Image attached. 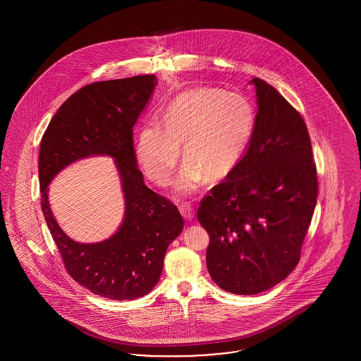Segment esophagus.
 <instances>
[{
    "mask_svg": "<svg viewBox=\"0 0 361 361\" xmlns=\"http://www.w3.org/2000/svg\"><path fill=\"white\" fill-rule=\"evenodd\" d=\"M178 209H180L184 219H187V221L193 219V208L189 204H183V206L178 207Z\"/></svg>",
    "mask_w": 361,
    "mask_h": 361,
    "instance_id": "obj_1",
    "label": "esophagus"
}]
</instances>
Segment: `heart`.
<instances>
[{
  "label": "heart",
  "mask_w": 361,
  "mask_h": 361,
  "mask_svg": "<svg viewBox=\"0 0 361 361\" xmlns=\"http://www.w3.org/2000/svg\"><path fill=\"white\" fill-rule=\"evenodd\" d=\"M255 126L256 111L245 96L216 87H195L165 105L158 126L137 131L135 161L152 183L165 187L172 180L181 147L185 164L174 181V192L188 196L206 178L219 181L237 168Z\"/></svg>",
  "instance_id": "1"
}]
</instances>
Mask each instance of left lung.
Instances as JSON below:
<instances>
[{
    "label": "left lung",
    "mask_w": 361,
    "mask_h": 361,
    "mask_svg": "<svg viewBox=\"0 0 361 361\" xmlns=\"http://www.w3.org/2000/svg\"><path fill=\"white\" fill-rule=\"evenodd\" d=\"M250 82L257 100L250 145L197 209L209 235V276L237 295L267 291L295 269L318 195L305 121L274 86Z\"/></svg>",
    "instance_id": "obj_1"
}]
</instances>
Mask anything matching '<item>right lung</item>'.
I'll return each mask as SVG.
<instances>
[{"label":"right lung","instance_id":"right-lung-1","mask_svg":"<svg viewBox=\"0 0 361 361\" xmlns=\"http://www.w3.org/2000/svg\"><path fill=\"white\" fill-rule=\"evenodd\" d=\"M157 84L155 75H137L84 86L61 105L40 143L42 211L66 271L86 290L114 300L142 298L154 288L168 246L184 227L177 207L146 187L134 154L133 128ZM94 154L116 159L125 214L109 239L82 244L56 222L48 185L66 166Z\"/></svg>","mask_w":361,"mask_h":361}]
</instances>
